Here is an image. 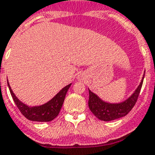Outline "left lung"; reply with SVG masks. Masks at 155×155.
Returning a JSON list of instances; mask_svg holds the SVG:
<instances>
[{
	"mask_svg": "<svg viewBox=\"0 0 155 155\" xmlns=\"http://www.w3.org/2000/svg\"><path fill=\"white\" fill-rule=\"evenodd\" d=\"M144 75L143 77L141 83L137 87L135 92L123 103L120 104H108L101 100L95 93L89 91V99H88V107L90 110L98 119L103 121H112L117 118L124 117L131 111L138 100L140 90L142 87Z\"/></svg>",
	"mask_w": 155,
	"mask_h": 155,
	"instance_id": "left-lung-1",
	"label": "left lung"
}]
</instances>
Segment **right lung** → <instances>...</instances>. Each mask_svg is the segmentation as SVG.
I'll return each instance as SVG.
<instances>
[{"label": "right lung", "mask_w": 155, "mask_h": 155, "mask_svg": "<svg viewBox=\"0 0 155 155\" xmlns=\"http://www.w3.org/2000/svg\"><path fill=\"white\" fill-rule=\"evenodd\" d=\"M7 84L10 89V93L12 94V97L20 112L27 119H29L31 121L37 122L51 121L58 116L62 108L67 92L71 86V83H70L69 85L63 87L52 99L48 102L47 104L41 105V106H36V107H28L27 105L21 103L13 93L12 90L8 83V80H7Z\"/></svg>", "instance_id": "right-lung-1"}]
</instances>
